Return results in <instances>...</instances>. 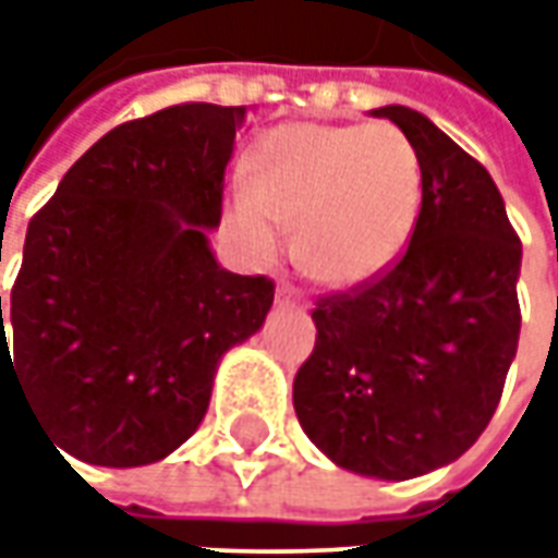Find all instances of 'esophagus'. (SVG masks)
Returning <instances> with one entry per match:
<instances>
[{"label": "esophagus", "mask_w": 558, "mask_h": 558, "mask_svg": "<svg viewBox=\"0 0 558 558\" xmlns=\"http://www.w3.org/2000/svg\"><path fill=\"white\" fill-rule=\"evenodd\" d=\"M276 304H279V307H294V304H298V291L289 289V286H282V289L276 291Z\"/></svg>", "instance_id": "1"}]
</instances>
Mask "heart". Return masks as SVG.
<instances>
[{
    "mask_svg": "<svg viewBox=\"0 0 558 558\" xmlns=\"http://www.w3.org/2000/svg\"><path fill=\"white\" fill-rule=\"evenodd\" d=\"M422 210V161L388 123H282L247 158L226 210L232 239L267 264L294 226V257L316 282L351 289L400 257Z\"/></svg>",
    "mask_w": 558,
    "mask_h": 558,
    "instance_id": "b5f03b06",
    "label": "heart"
}]
</instances>
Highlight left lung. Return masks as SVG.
<instances>
[{
    "mask_svg": "<svg viewBox=\"0 0 558 558\" xmlns=\"http://www.w3.org/2000/svg\"><path fill=\"white\" fill-rule=\"evenodd\" d=\"M422 161V210L395 267L316 304L294 413L341 469L407 482L482 438L519 348L522 242L490 173L425 114L375 108Z\"/></svg>",
    "mask_w": 558,
    "mask_h": 558,
    "instance_id": "1",
    "label": "left lung"
}]
</instances>
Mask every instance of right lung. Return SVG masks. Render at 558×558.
<instances>
[{
  "mask_svg": "<svg viewBox=\"0 0 558 558\" xmlns=\"http://www.w3.org/2000/svg\"><path fill=\"white\" fill-rule=\"evenodd\" d=\"M242 120L189 101L120 123L27 226L9 323L0 298V395L17 381L58 453L108 469L170 457L226 351L264 326L276 286L223 269L207 242Z\"/></svg>",
  "mask_w": 558,
  "mask_h": 558,
  "instance_id": "right-lung-1",
  "label": "right lung"
}]
</instances>
